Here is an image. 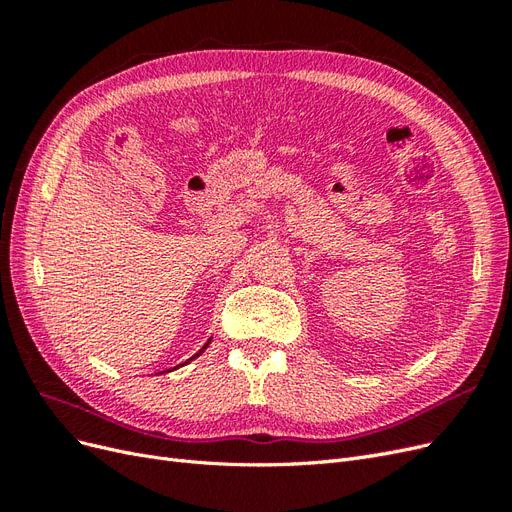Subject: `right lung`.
Listing matches in <instances>:
<instances>
[{"instance_id":"right-lung-1","label":"right lung","mask_w":512,"mask_h":512,"mask_svg":"<svg viewBox=\"0 0 512 512\" xmlns=\"http://www.w3.org/2000/svg\"><path fill=\"white\" fill-rule=\"evenodd\" d=\"M205 348H207V346H205ZM200 352H203V350H200Z\"/></svg>"}]
</instances>
